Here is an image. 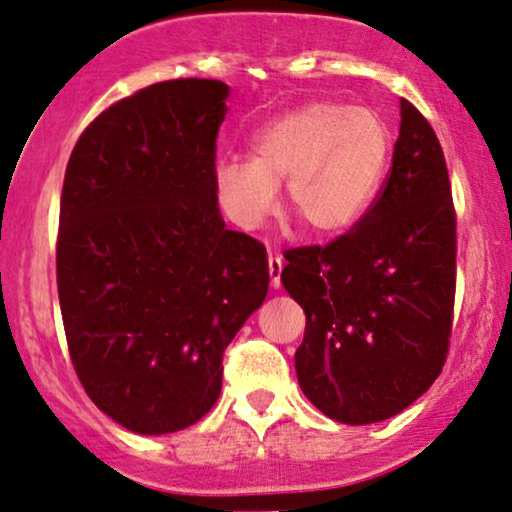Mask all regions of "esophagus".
<instances>
[{
  "label": "esophagus",
  "mask_w": 512,
  "mask_h": 512,
  "mask_svg": "<svg viewBox=\"0 0 512 512\" xmlns=\"http://www.w3.org/2000/svg\"><path fill=\"white\" fill-rule=\"evenodd\" d=\"M281 269H283V257L269 255V276H272V288L281 286Z\"/></svg>",
  "instance_id": "1"
}]
</instances>
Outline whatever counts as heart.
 Returning a JSON list of instances; mask_svg holds the SVG:
<instances>
[{"instance_id":"1","label":"heart","mask_w":512,"mask_h":512,"mask_svg":"<svg viewBox=\"0 0 512 512\" xmlns=\"http://www.w3.org/2000/svg\"><path fill=\"white\" fill-rule=\"evenodd\" d=\"M255 157L214 166V195L226 219L260 229L283 205L312 236H341L367 214L391 157V131L369 107L310 102L279 116L252 140Z\"/></svg>"}]
</instances>
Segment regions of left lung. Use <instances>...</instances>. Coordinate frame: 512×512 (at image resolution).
I'll list each match as a JSON object with an SVG mask.
<instances>
[{
    "label": "left lung",
    "mask_w": 512,
    "mask_h": 512,
    "mask_svg": "<svg viewBox=\"0 0 512 512\" xmlns=\"http://www.w3.org/2000/svg\"><path fill=\"white\" fill-rule=\"evenodd\" d=\"M305 310L300 389L343 424L389 420L439 377L455 300V209L429 121L400 100L391 171L367 214L329 245L283 252Z\"/></svg>",
    "instance_id": "8db88e82"
}]
</instances>
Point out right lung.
<instances>
[{
    "mask_svg": "<svg viewBox=\"0 0 512 512\" xmlns=\"http://www.w3.org/2000/svg\"><path fill=\"white\" fill-rule=\"evenodd\" d=\"M229 85L155 83L85 128L61 190L57 286L92 403L135 434H171L221 393L224 350L267 298L260 240L214 195Z\"/></svg>",
    "mask_w": 512,
    "mask_h": 512,
    "instance_id": "right-lung-1",
    "label": "right lung"
}]
</instances>
